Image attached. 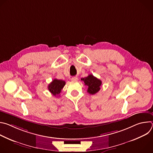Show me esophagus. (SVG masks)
Masks as SVG:
<instances>
[{"label":"esophagus","instance_id":"1","mask_svg":"<svg viewBox=\"0 0 153 153\" xmlns=\"http://www.w3.org/2000/svg\"><path fill=\"white\" fill-rule=\"evenodd\" d=\"M71 80L72 81H77L78 80V78L77 77H73L71 78Z\"/></svg>","mask_w":153,"mask_h":153}]
</instances>
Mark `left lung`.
Wrapping results in <instances>:
<instances>
[{
	"mask_svg": "<svg viewBox=\"0 0 153 153\" xmlns=\"http://www.w3.org/2000/svg\"><path fill=\"white\" fill-rule=\"evenodd\" d=\"M85 83V85L88 86V92L90 94H95L100 90V85H102V81L94 77L93 74H90L86 77L82 78Z\"/></svg>",
	"mask_w": 153,
	"mask_h": 153,
	"instance_id": "8db88e82",
	"label": "left lung"
}]
</instances>
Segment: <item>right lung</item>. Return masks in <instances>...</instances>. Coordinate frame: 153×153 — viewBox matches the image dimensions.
I'll return each mask as SVG.
<instances>
[{
  "label": "right lung",
  "mask_w": 153,
  "mask_h": 153,
  "mask_svg": "<svg viewBox=\"0 0 153 153\" xmlns=\"http://www.w3.org/2000/svg\"><path fill=\"white\" fill-rule=\"evenodd\" d=\"M65 83H66L64 80L55 79L48 85V89L53 95L56 96L59 95Z\"/></svg>",
  "instance_id": "obj_1"
}]
</instances>
